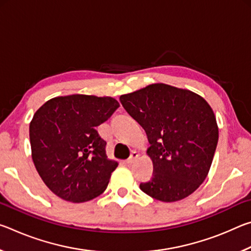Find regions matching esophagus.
<instances>
[{
    "label": "esophagus",
    "mask_w": 251,
    "mask_h": 251,
    "mask_svg": "<svg viewBox=\"0 0 251 251\" xmlns=\"http://www.w3.org/2000/svg\"><path fill=\"white\" fill-rule=\"evenodd\" d=\"M138 157H139V154H138V152H137V151H133V152H131V154H130V157H129V158L126 160V163L128 164V165H131V164L134 163V161H135L136 159L138 158Z\"/></svg>",
    "instance_id": "esophagus-1"
}]
</instances>
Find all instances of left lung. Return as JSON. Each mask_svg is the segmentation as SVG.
I'll return each mask as SVG.
<instances>
[{"label":"left lung","mask_w":251,"mask_h":251,"mask_svg":"<svg viewBox=\"0 0 251 251\" xmlns=\"http://www.w3.org/2000/svg\"><path fill=\"white\" fill-rule=\"evenodd\" d=\"M126 112L146 131L152 177L139 185L164 202L193 194L209 173L218 143L214 110L201 95L157 83L122 95Z\"/></svg>","instance_id":"left-lung-1"}]
</instances>
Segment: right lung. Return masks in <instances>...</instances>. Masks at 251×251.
I'll list each match as a JSON object with an SVG mask.
<instances>
[{
    "mask_svg": "<svg viewBox=\"0 0 251 251\" xmlns=\"http://www.w3.org/2000/svg\"><path fill=\"white\" fill-rule=\"evenodd\" d=\"M120 107L113 97L57 96L36 110L29 123L32 159L44 184L72 202L92 201L105 192L118 166L107 158L96 127Z\"/></svg>",
    "mask_w": 251,
    "mask_h": 251,
    "instance_id": "1",
    "label": "right lung"
}]
</instances>
